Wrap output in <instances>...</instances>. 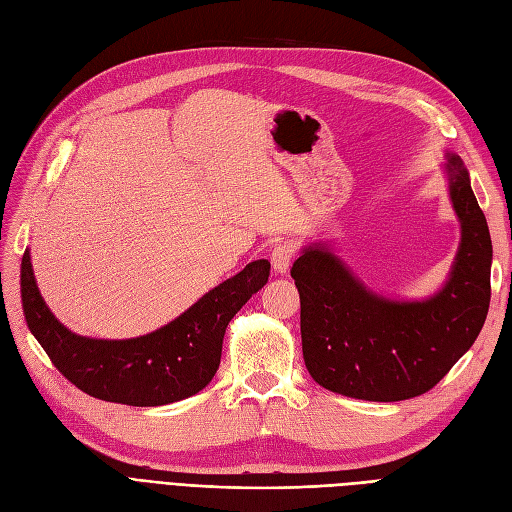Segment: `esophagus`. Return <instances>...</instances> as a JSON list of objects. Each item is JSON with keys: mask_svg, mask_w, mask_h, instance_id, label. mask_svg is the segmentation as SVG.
<instances>
[{"mask_svg": "<svg viewBox=\"0 0 512 512\" xmlns=\"http://www.w3.org/2000/svg\"><path fill=\"white\" fill-rule=\"evenodd\" d=\"M294 256H297V245H294L292 241L277 243L271 252V265H273L275 273H286L292 265Z\"/></svg>", "mask_w": 512, "mask_h": 512, "instance_id": "obj_1", "label": "esophagus"}]
</instances>
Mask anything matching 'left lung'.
<instances>
[{"mask_svg": "<svg viewBox=\"0 0 512 512\" xmlns=\"http://www.w3.org/2000/svg\"><path fill=\"white\" fill-rule=\"evenodd\" d=\"M448 194L461 243L446 284L425 301L369 290L327 245L294 260L305 367L320 386L365 401H401L433 389L470 350L491 299V237L470 173L446 153Z\"/></svg>", "mask_w": 512, "mask_h": 512, "instance_id": "obj_1", "label": "left lung"}]
</instances>
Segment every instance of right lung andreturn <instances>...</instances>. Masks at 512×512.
I'll use <instances>...</instances> for the list:
<instances>
[{
	"label": "right lung",
	"instance_id": "obj_1",
	"mask_svg": "<svg viewBox=\"0 0 512 512\" xmlns=\"http://www.w3.org/2000/svg\"><path fill=\"white\" fill-rule=\"evenodd\" d=\"M269 271V260H254L166 327L132 339H94L66 329L42 299L29 250L21 262V301L29 331L83 393L138 408L166 406L211 382L228 322L267 284Z\"/></svg>",
	"mask_w": 512,
	"mask_h": 512
}]
</instances>
